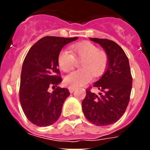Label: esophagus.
<instances>
[{
    "label": "esophagus",
    "instance_id": "esophagus-1",
    "mask_svg": "<svg viewBox=\"0 0 150 150\" xmlns=\"http://www.w3.org/2000/svg\"><path fill=\"white\" fill-rule=\"evenodd\" d=\"M75 88H76L75 87H72V86L68 87V90H69V91L71 92V93H73V92H74V91L75 90Z\"/></svg>",
    "mask_w": 150,
    "mask_h": 150
}]
</instances>
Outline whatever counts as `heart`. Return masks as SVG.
<instances>
[{"instance_id":"1","label":"heart","mask_w":150,"mask_h":150,"mask_svg":"<svg viewBox=\"0 0 150 150\" xmlns=\"http://www.w3.org/2000/svg\"><path fill=\"white\" fill-rule=\"evenodd\" d=\"M71 52L63 50L58 56V64L62 71L68 72L74 68L75 59L81 60L82 70L74 71L67 75L64 82L67 86L72 87L81 86L86 84L94 76H100L104 72L108 63L107 54L99 51L98 48L89 42L71 45Z\"/></svg>"}]
</instances>
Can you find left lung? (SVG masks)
<instances>
[{
  "label": "left lung",
  "instance_id": "8db88e82",
  "mask_svg": "<svg viewBox=\"0 0 150 150\" xmlns=\"http://www.w3.org/2000/svg\"><path fill=\"white\" fill-rule=\"evenodd\" d=\"M106 52L108 63L106 71L93 86L100 91L97 95L86 90L82 102L85 116L92 124L105 126L113 124L125 112L132 88L129 61L125 52L114 41L90 38Z\"/></svg>",
  "mask_w": 150,
  "mask_h": 150
}]
</instances>
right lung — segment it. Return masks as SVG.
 <instances>
[{
    "instance_id": "1",
    "label": "right lung",
    "mask_w": 150,
    "mask_h": 150,
    "mask_svg": "<svg viewBox=\"0 0 150 150\" xmlns=\"http://www.w3.org/2000/svg\"><path fill=\"white\" fill-rule=\"evenodd\" d=\"M47 36L29 50L22 64L19 100L28 120L40 127L54 124L60 117L62 106L70 95L68 89L60 88L62 81L58 56L63 46L77 40ZM52 87V93L48 88Z\"/></svg>"
}]
</instances>
